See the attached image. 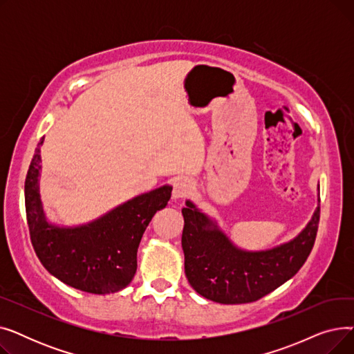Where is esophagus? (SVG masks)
Masks as SVG:
<instances>
[{"instance_id": "1", "label": "esophagus", "mask_w": 354, "mask_h": 354, "mask_svg": "<svg viewBox=\"0 0 354 354\" xmlns=\"http://www.w3.org/2000/svg\"><path fill=\"white\" fill-rule=\"evenodd\" d=\"M194 183L187 179V178H179L175 180L174 183V191H172V196L174 199H185L192 195L194 192Z\"/></svg>"}]
</instances>
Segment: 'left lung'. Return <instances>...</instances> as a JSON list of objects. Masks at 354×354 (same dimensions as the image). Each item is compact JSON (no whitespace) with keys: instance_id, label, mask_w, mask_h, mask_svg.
Returning <instances> with one entry per match:
<instances>
[{"instance_id":"1","label":"left lung","mask_w":354,"mask_h":354,"mask_svg":"<svg viewBox=\"0 0 354 354\" xmlns=\"http://www.w3.org/2000/svg\"><path fill=\"white\" fill-rule=\"evenodd\" d=\"M182 215L185 274L192 288L215 303L244 304L259 300L299 272L317 235L320 207L295 238L264 251L238 248L191 201Z\"/></svg>"}]
</instances>
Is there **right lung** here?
Wrapping results in <instances>:
<instances>
[{"instance_id": "right-lung-1", "label": "right lung", "mask_w": 354, "mask_h": 354, "mask_svg": "<svg viewBox=\"0 0 354 354\" xmlns=\"http://www.w3.org/2000/svg\"><path fill=\"white\" fill-rule=\"evenodd\" d=\"M35 147L26 178V212L31 244L44 268L64 284L91 294L118 292L133 280L138 248L153 215L171 199L163 185L138 195L100 218L77 227L47 221L40 198V146Z\"/></svg>"}]
</instances>
